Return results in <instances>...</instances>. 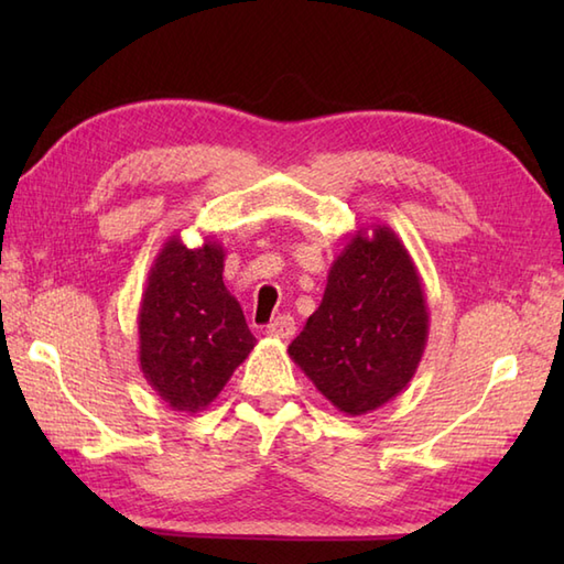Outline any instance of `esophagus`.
Wrapping results in <instances>:
<instances>
[{"mask_svg": "<svg viewBox=\"0 0 564 564\" xmlns=\"http://www.w3.org/2000/svg\"><path fill=\"white\" fill-rule=\"evenodd\" d=\"M267 334H269V337H275V339H291L295 334V319L291 315L275 317L271 325L267 327Z\"/></svg>", "mask_w": 564, "mask_h": 564, "instance_id": "obj_1", "label": "esophagus"}]
</instances>
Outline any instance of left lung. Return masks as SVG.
Wrapping results in <instances>:
<instances>
[{
    "label": "left lung",
    "mask_w": 564,
    "mask_h": 564,
    "mask_svg": "<svg viewBox=\"0 0 564 564\" xmlns=\"http://www.w3.org/2000/svg\"><path fill=\"white\" fill-rule=\"evenodd\" d=\"M429 339L419 271L388 225H368L332 261L322 303L289 354L315 388L349 416L410 386Z\"/></svg>",
    "instance_id": "1"
}]
</instances>
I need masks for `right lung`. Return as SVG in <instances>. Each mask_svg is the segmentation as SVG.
<instances>
[{"label":"right lung","mask_w":564,"mask_h":564,"mask_svg":"<svg viewBox=\"0 0 564 564\" xmlns=\"http://www.w3.org/2000/svg\"><path fill=\"white\" fill-rule=\"evenodd\" d=\"M225 249L172 235L148 273L138 315V358L148 386L174 412L196 414L218 398L254 349L237 297L223 283Z\"/></svg>","instance_id":"add662e5"}]
</instances>
